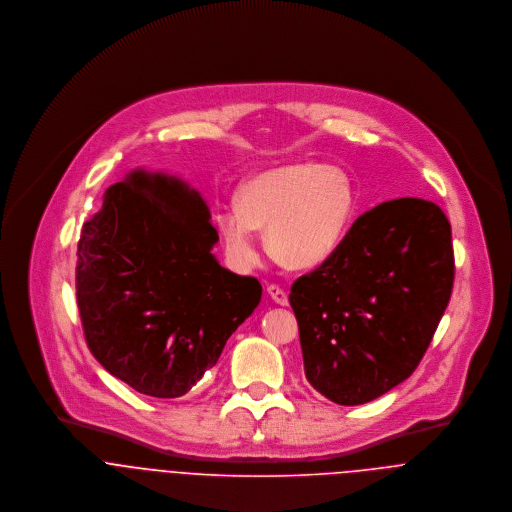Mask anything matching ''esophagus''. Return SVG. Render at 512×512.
Instances as JSON below:
<instances>
[{"mask_svg": "<svg viewBox=\"0 0 512 512\" xmlns=\"http://www.w3.org/2000/svg\"><path fill=\"white\" fill-rule=\"evenodd\" d=\"M266 292H268V295H270L278 305H288V303H290L286 290H282V288L276 286V284H270V286L266 288Z\"/></svg>", "mask_w": 512, "mask_h": 512, "instance_id": "34e87169", "label": "esophagus"}]
</instances>
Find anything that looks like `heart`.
<instances>
[{
	"label": "heart",
	"instance_id": "heart-1",
	"mask_svg": "<svg viewBox=\"0 0 512 512\" xmlns=\"http://www.w3.org/2000/svg\"><path fill=\"white\" fill-rule=\"evenodd\" d=\"M236 203L217 215L232 264L250 268L258 262L256 230H264L274 260L290 270H311L343 244L357 213V189L345 169L301 159L250 175L238 187Z\"/></svg>",
	"mask_w": 512,
	"mask_h": 512
}]
</instances>
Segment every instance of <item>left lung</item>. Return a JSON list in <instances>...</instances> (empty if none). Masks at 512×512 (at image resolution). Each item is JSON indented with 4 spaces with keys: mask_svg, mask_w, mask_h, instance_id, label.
Masks as SVG:
<instances>
[{
    "mask_svg": "<svg viewBox=\"0 0 512 512\" xmlns=\"http://www.w3.org/2000/svg\"><path fill=\"white\" fill-rule=\"evenodd\" d=\"M453 288L451 226L436 203L404 197L355 220L339 250L293 282L309 384L365 404L422 361Z\"/></svg>",
    "mask_w": 512,
    "mask_h": 512,
    "instance_id": "left-lung-1",
    "label": "left lung"
}]
</instances>
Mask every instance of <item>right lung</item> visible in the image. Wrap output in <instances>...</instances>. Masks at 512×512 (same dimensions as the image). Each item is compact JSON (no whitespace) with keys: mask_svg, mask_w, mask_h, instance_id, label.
Segmentation results:
<instances>
[{"mask_svg":"<svg viewBox=\"0 0 512 512\" xmlns=\"http://www.w3.org/2000/svg\"><path fill=\"white\" fill-rule=\"evenodd\" d=\"M211 209L187 181L132 169L82 224L76 301L88 349L153 398H179L217 365L262 299L256 278L222 268Z\"/></svg>","mask_w":512,"mask_h":512,"instance_id":"obj_1","label":"right lung"}]
</instances>
